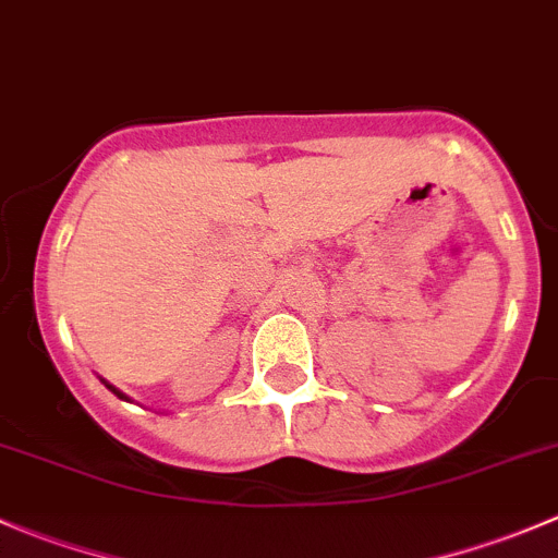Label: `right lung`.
I'll return each instance as SVG.
<instances>
[{"mask_svg": "<svg viewBox=\"0 0 558 558\" xmlns=\"http://www.w3.org/2000/svg\"><path fill=\"white\" fill-rule=\"evenodd\" d=\"M99 380H102V384H105L107 388H110V391H112V393H116V397H118V399H126V402H129V397H126V393H123V391H118V388H116V386H112V384H107V380H105V378H99Z\"/></svg>", "mask_w": 558, "mask_h": 558, "instance_id": "add662e5", "label": "right lung"}]
</instances>
